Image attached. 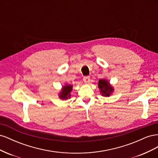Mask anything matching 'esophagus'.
Instances as JSON below:
<instances>
[{
    "instance_id": "esophagus-1",
    "label": "esophagus",
    "mask_w": 158,
    "mask_h": 158,
    "mask_svg": "<svg viewBox=\"0 0 158 158\" xmlns=\"http://www.w3.org/2000/svg\"><path fill=\"white\" fill-rule=\"evenodd\" d=\"M83 80L85 83L88 84L90 82V77L89 76H84V77L83 78Z\"/></svg>"
}]
</instances>
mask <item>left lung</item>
<instances>
[{
  "label": "left lung",
  "instance_id": "obj_1",
  "mask_svg": "<svg viewBox=\"0 0 158 158\" xmlns=\"http://www.w3.org/2000/svg\"><path fill=\"white\" fill-rule=\"evenodd\" d=\"M98 87L100 89V92L102 93L103 96L108 97L113 92V88L110 85L109 83L106 80H99Z\"/></svg>",
  "mask_w": 158,
  "mask_h": 158
}]
</instances>
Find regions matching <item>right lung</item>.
Listing matches in <instances>:
<instances>
[{
	"mask_svg": "<svg viewBox=\"0 0 158 158\" xmlns=\"http://www.w3.org/2000/svg\"><path fill=\"white\" fill-rule=\"evenodd\" d=\"M73 89V85H66L63 88V90L59 94V97L62 99H67L70 97V92Z\"/></svg>",
	"mask_w": 158,
	"mask_h": 158,
	"instance_id": "right-lung-1",
	"label": "right lung"
}]
</instances>
